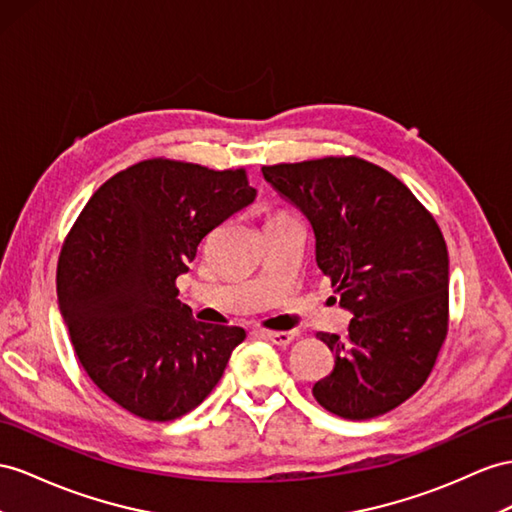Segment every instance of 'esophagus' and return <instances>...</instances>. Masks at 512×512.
Returning <instances> with one entry per match:
<instances>
[{"mask_svg": "<svg viewBox=\"0 0 512 512\" xmlns=\"http://www.w3.org/2000/svg\"><path fill=\"white\" fill-rule=\"evenodd\" d=\"M266 337L270 339L272 344H277V346H287V344H292L294 339L298 337V331H296V329H292V331H268V333H266Z\"/></svg>", "mask_w": 512, "mask_h": 512, "instance_id": "esophagus-1", "label": "esophagus"}]
</instances>
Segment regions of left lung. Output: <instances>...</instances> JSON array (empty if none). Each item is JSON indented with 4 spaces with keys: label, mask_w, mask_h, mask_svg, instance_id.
<instances>
[{
    "label": "left lung",
    "mask_w": 512,
    "mask_h": 512,
    "mask_svg": "<svg viewBox=\"0 0 512 512\" xmlns=\"http://www.w3.org/2000/svg\"><path fill=\"white\" fill-rule=\"evenodd\" d=\"M261 173L311 222L318 268L352 313L348 339L318 335L335 368L313 398L344 419L396 409L426 383L448 335L450 259L435 218L400 179L359 157Z\"/></svg>",
    "instance_id": "8db88e82"
}]
</instances>
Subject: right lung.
Wrapping results in <instances>:
<instances>
[{
  "mask_svg": "<svg viewBox=\"0 0 512 512\" xmlns=\"http://www.w3.org/2000/svg\"><path fill=\"white\" fill-rule=\"evenodd\" d=\"M244 168L144 160L90 196L58 259V305L93 383L125 411L170 422L199 406L244 342L177 298L205 235L255 201Z\"/></svg>",
  "mask_w": 512,
  "mask_h": 512,
  "instance_id": "add662e5",
  "label": "right lung"
}]
</instances>
